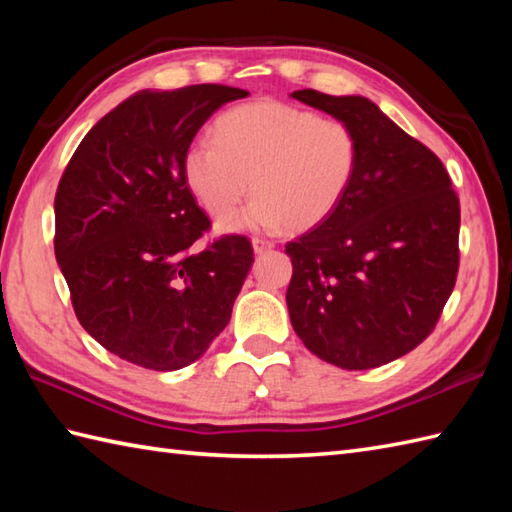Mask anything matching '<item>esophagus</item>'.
I'll return each instance as SVG.
<instances>
[{"mask_svg":"<svg viewBox=\"0 0 512 512\" xmlns=\"http://www.w3.org/2000/svg\"><path fill=\"white\" fill-rule=\"evenodd\" d=\"M273 246H275V244L268 242V239H262V237H255V239H253L255 255H262V253H266V250H270Z\"/></svg>","mask_w":512,"mask_h":512,"instance_id":"obj_1","label":"esophagus"}]
</instances>
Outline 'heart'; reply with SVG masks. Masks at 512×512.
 Wrapping results in <instances>:
<instances>
[{
	"mask_svg": "<svg viewBox=\"0 0 512 512\" xmlns=\"http://www.w3.org/2000/svg\"><path fill=\"white\" fill-rule=\"evenodd\" d=\"M213 145L184 154V180L213 217L237 209L248 191L255 200L220 231H308L334 213L358 169V136L339 118L279 101H255L224 112Z\"/></svg>",
	"mask_w": 512,
	"mask_h": 512,
	"instance_id": "obj_1",
	"label": "heart"
}]
</instances>
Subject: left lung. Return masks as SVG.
Returning <instances> with one entry per match:
<instances>
[{"label":"left lung","instance_id":"obj_1","mask_svg":"<svg viewBox=\"0 0 512 512\" xmlns=\"http://www.w3.org/2000/svg\"><path fill=\"white\" fill-rule=\"evenodd\" d=\"M292 99L350 125L358 169L334 213L286 244L290 323L321 361L372 369L436 328L460 264V200L440 158L365 96Z\"/></svg>","mask_w":512,"mask_h":512}]
</instances>
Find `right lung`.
<instances>
[{
  "instance_id": "obj_1",
  "label": "right lung",
  "mask_w": 512,
  "mask_h": 512,
  "mask_svg": "<svg viewBox=\"0 0 512 512\" xmlns=\"http://www.w3.org/2000/svg\"><path fill=\"white\" fill-rule=\"evenodd\" d=\"M248 92L202 83L143 90L76 147L54 195V255L76 319L105 350L173 372L209 350L253 266L244 235L191 253L209 217L184 180V154L224 103Z\"/></svg>"
}]
</instances>
